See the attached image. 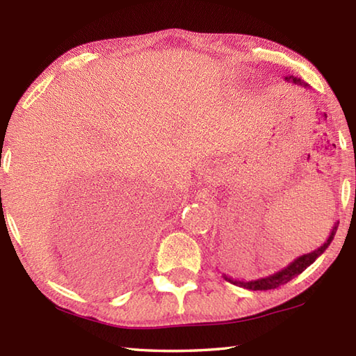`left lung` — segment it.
I'll return each instance as SVG.
<instances>
[{"mask_svg": "<svg viewBox=\"0 0 356 356\" xmlns=\"http://www.w3.org/2000/svg\"><path fill=\"white\" fill-rule=\"evenodd\" d=\"M284 81L287 82H293V84L297 86H303L305 88H309L307 84H305L303 81H301L300 78H295V76H286ZM337 228H338V222L334 225V228H332L330 234L327 240L324 241V245L320 246L318 249H315V251L309 252V254H303L300 255L295 259L293 261H291L289 264H287L286 268H283L282 270L278 272H274V274H270L268 277H261V278H257V280H251V282H246V280H237V278H231L226 274H223V278L226 280V282H229L232 284L236 286H240V287H245V289H251V291H268V289H275V287L282 286L284 283L289 282V280H292L293 277L300 275L301 272H303L307 266H311V264L318 259V257L326 251L327 246L332 243V240H334L335 237V232H337Z\"/></svg>", "mask_w": 356, "mask_h": 356, "instance_id": "1", "label": "left lung"}]
</instances>
